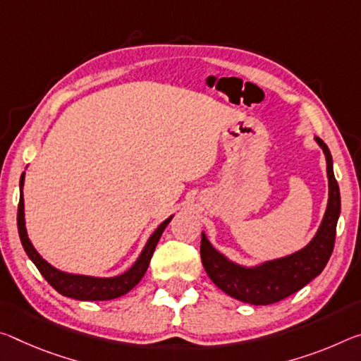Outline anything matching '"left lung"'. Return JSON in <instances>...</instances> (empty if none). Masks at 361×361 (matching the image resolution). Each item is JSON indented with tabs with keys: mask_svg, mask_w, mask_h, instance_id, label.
<instances>
[{
	"mask_svg": "<svg viewBox=\"0 0 361 361\" xmlns=\"http://www.w3.org/2000/svg\"><path fill=\"white\" fill-rule=\"evenodd\" d=\"M326 156L329 180V199L324 219L317 236L299 252L263 263L255 268L236 265L212 247L202 234L201 260L209 278L234 299L252 305H270L293 295L317 278L328 263L334 249L336 226L341 214V192L334 178L333 157L328 146L317 138Z\"/></svg>",
	"mask_w": 361,
	"mask_h": 361,
	"instance_id": "8db88e82",
	"label": "left lung"
}]
</instances>
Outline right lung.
Instances as JSON below:
<instances>
[{
	"label": "right lung",
	"instance_id": "add662e5",
	"mask_svg": "<svg viewBox=\"0 0 361 361\" xmlns=\"http://www.w3.org/2000/svg\"><path fill=\"white\" fill-rule=\"evenodd\" d=\"M22 186H24V173L20 176V199H19V207H17V230H19L20 243L24 245L27 255L30 257V260L35 263L38 271L43 274V278L53 286L57 293L72 297L77 300H111L117 299V297L127 294L128 290L135 288L136 284L141 281V278L145 276V273L149 267L151 257L156 250V245L159 243L160 236L165 228L171 220H165L156 231L152 233L149 241L142 249L138 260L135 262V265L130 268L128 271H125L120 276L114 278H93V276H82V274H71L56 270L54 267H51L47 260L42 259L35 247H33L30 239L27 236L25 230V220H24V196H22Z\"/></svg>",
	"mask_w": 361,
	"mask_h": 361
}]
</instances>
